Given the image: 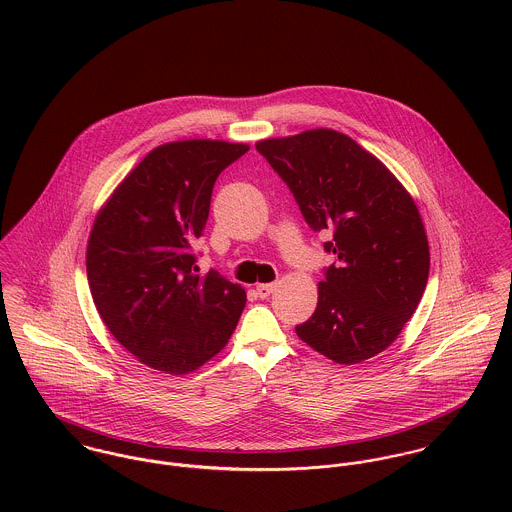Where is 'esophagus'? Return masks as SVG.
<instances>
[{
    "mask_svg": "<svg viewBox=\"0 0 512 512\" xmlns=\"http://www.w3.org/2000/svg\"><path fill=\"white\" fill-rule=\"evenodd\" d=\"M274 288H276L274 284H258L256 286V293H258V297L264 299V297H268L270 293L274 292Z\"/></svg>",
    "mask_w": 512,
    "mask_h": 512,
    "instance_id": "1",
    "label": "esophagus"
}]
</instances>
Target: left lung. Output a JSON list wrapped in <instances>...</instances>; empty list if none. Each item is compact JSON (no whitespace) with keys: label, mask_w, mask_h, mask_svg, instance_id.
Returning <instances> with one entry per match:
<instances>
[{"label":"left lung","mask_w":512,"mask_h":512,"mask_svg":"<svg viewBox=\"0 0 512 512\" xmlns=\"http://www.w3.org/2000/svg\"><path fill=\"white\" fill-rule=\"evenodd\" d=\"M286 181L305 222L333 232L335 264L297 337L339 365L382 353L414 315L430 274L418 207L402 183L349 136L319 128L256 144Z\"/></svg>","instance_id":"1"}]
</instances>
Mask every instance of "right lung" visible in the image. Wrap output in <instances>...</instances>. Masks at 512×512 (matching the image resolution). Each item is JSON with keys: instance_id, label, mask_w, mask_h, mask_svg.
<instances>
[{"instance_id": "1", "label": "right lung", "mask_w": 512, "mask_h": 512, "mask_svg": "<svg viewBox=\"0 0 512 512\" xmlns=\"http://www.w3.org/2000/svg\"><path fill=\"white\" fill-rule=\"evenodd\" d=\"M250 146L185 140L155 147L116 187L92 224L86 276L116 341L140 363L187 374L224 349L246 305L217 270L199 276L215 181Z\"/></svg>"}]
</instances>
